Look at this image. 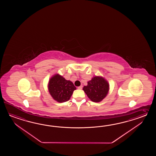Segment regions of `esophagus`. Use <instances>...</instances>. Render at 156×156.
<instances>
[{"label": "esophagus", "mask_w": 156, "mask_h": 156, "mask_svg": "<svg viewBox=\"0 0 156 156\" xmlns=\"http://www.w3.org/2000/svg\"><path fill=\"white\" fill-rule=\"evenodd\" d=\"M77 88H78V89L81 90L82 89H83V86H79Z\"/></svg>", "instance_id": "obj_1"}]
</instances>
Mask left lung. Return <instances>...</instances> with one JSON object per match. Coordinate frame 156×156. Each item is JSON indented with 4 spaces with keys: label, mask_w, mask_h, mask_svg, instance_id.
<instances>
[{
    "label": "left lung",
    "mask_w": 156,
    "mask_h": 156,
    "mask_svg": "<svg viewBox=\"0 0 156 156\" xmlns=\"http://www.w3.org/2000/svg\"><path fill=\"white\" fill-rule=\"evenodd\" d=\"M109 90V84L103 77L94 76L84 86L83 90L93 102L98 103L106 97Z\"/></svg>",
    "instance_id": "obj_1"
}]
</instances>
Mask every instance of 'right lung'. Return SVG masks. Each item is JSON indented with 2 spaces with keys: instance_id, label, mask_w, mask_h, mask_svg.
<instances>
[{
  "instance_id": "add662e5",
  "label": "right lung",
  "mask_w": 156,
  "mask_h": 156,
  "mask_svg": "<svg viewBox=\"0 0 156 156\" xmlns=\"http://www.w3.org/2000/svg\"><path fill=\"white\" fill-rule=\"evenodd\" d=\"M48 88L50 95L58 103L70 100L73 91L76 89L73 83L59 74H55L50 79Z\"/></svg>"
}]
</instances>
